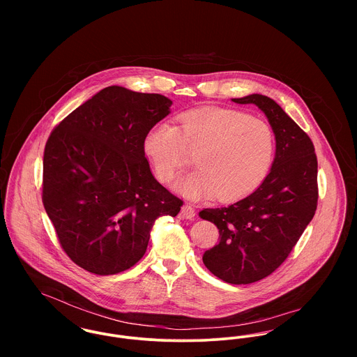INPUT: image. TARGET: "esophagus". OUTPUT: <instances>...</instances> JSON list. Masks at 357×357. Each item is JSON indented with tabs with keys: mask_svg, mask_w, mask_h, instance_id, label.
I'll list each match as a JSON object with an SVG mask.
<instances>
[{
	"mask_svg": "<svg viewBox=\"0 0 357 357\" xmlns=\"http://www.w3.org/2000/svg\"><path fill=\"white\" fill-rule=\"evenodd\" d=\"M180 215L181 218H185V220H192L195 217V208L190 204H184L181 207V211H180Z\"/></svg>",
	"mask_w": 357,
	"mask_h": 357,
	"instance_id": "34e87169",
	"label": "esophagus"
}]
</instances>
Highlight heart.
Listing matches in <instances>:
<instances>
[{"label":"heart","instance_id":"heart-1","mask_svg":"<svg viewBox=\"0 0 357 357\" xmlns=\"http://www.w3.org/2000/svg\"><path fill=\"white\" fill-rule=\"evenodd\" d=\"M177 121L155 123L143 140L159 180H170L197 153V170L173 184L187 198L235 201L264 181L273 160V135L264 121L228 108H198Z\"/></svg>","mask_w":357,"mask_h":357}]
</instances>
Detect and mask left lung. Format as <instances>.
<instances>
[{"instance_id":"1","label":"left lung","mask_w":357,"mask_h":357,"mask_svg":"<svg viewBox=\"0 0 357 357\" xmlns=\"http://www.w3.org/2000/svg\"><path fill=\"white\" fill-rule=\"evenodd\" d=\"M255 104L268 118L276 140L272 167L249 197L227 207L204 208L220 242L206 250V268L231 284H249L271 275L289 257L317 206V159L305 132L264 95L232 99Z\"/></svg>"}]
</instances>
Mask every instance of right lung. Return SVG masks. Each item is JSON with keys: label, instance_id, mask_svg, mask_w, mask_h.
I'll return each mask as SVG.
<instances>
[{"label": "right lung", "instance_id": "obj_1", "mask_svg": "<svg viewBox=\"0 0 357 357\" xmlns=\"http://www.w3.org/2000/svg\"><path fill=\"white\" fill-rule=\"evenodd\" d=\"M170 105L162 95L114 85L53 129L43 202L63 250L85 271L129 269L146 253L155 220L178 214L183 201L155 180L143 149Z\"/></svg>", "mask_w": 357, "mask_h": 357}]
</instances>
